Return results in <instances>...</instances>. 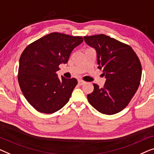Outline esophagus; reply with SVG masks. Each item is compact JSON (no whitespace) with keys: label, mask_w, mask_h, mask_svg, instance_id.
Masks as SVG:
<instances>
[{"label":"esophagus","mask_w":154,"mask_h":154,"mask_svg":"<svg viewBox=\"0 0 154 154\" xmlns=\"http://www.w3.org/2000/svg\"><path fill=\"white\" fill-rule=\"evenodd\" d=\"M84 84H85V82L84 81H83V80H82V79H80V80H78V84H79V85H83Z\"/></svg>","instance_id":"esophagus-1"}]
</instances>
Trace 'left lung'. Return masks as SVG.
Returning a JSON list of instances; mask_svg holds the SVG:
<instances>
[{"label":"left lung","mask_w":154,"mask_h":154,"mask_svg":"<svg viewBox=\"0 0 154 154\" xmlns=\"http://www.w3.org/2000/svg\"><path fill=\"white\" fill-rule=\"evenodd\" d=\"M84 40L96 49L98 68L106 78L103 88L94 84V90L88 94V100L102 114L118 113L128 105L140 86L139 58L131 46L104 34L84 36Z\"/></svg>","instance_id":"1"}]
</instances>
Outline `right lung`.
Returning <instances> with one entry per match:
<instances>
[{"label": "right lung", "mask_w": 154, "mask_h": 154, "mask_svg": "<svg viewBox=\"0 0 154 154\" xmlns=\"http://www.w3.org/2000/svg\"><path fill=\"white\" fill-rule=\"evenodd\" d=\"M82 42V37L55 32L23 50L19 58L18 82L23 96L37 111L54 113L68 103L77 81L75 78L58 79L56 72Z\"/></svg>", "instance_id": "right-lung-1"}]
</instances>
